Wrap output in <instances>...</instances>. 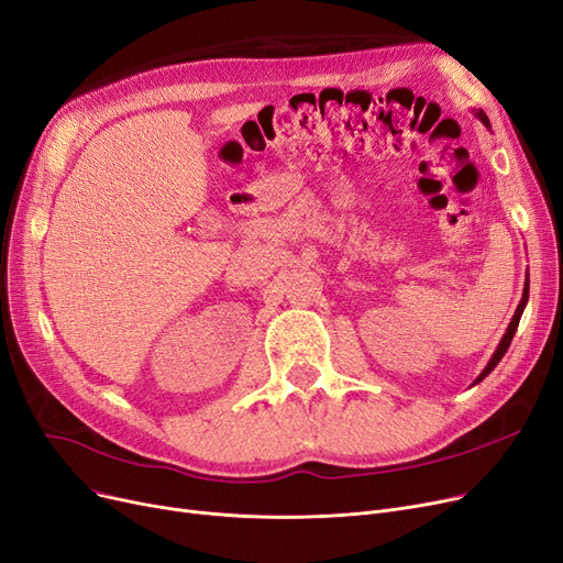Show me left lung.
Masks as SVG:
<instances>
[{"mask_svg": "<svg viewBox=\"0 0 563 563\" xmlns=\"http://www.w3.org/2000/svg\"><path fill=\"white\" fill-rule=\"evenodd\" d=\"M475 115L485 122V128H489V118H487L483 111H477ZM527 301H529V278H527V283H525V295H522V301H519V306H517V310H515V316H512V320H510V324H508V329H506V334H504L501 343H498V347H496V352H494V355H492L489 364L485 366V371L481 373V376H477V380H475V383H481L483 378H487L489 373L496 368V364L501 362V357H504L506 352H508V347H510V341H512L515 331H517V324H519V318H522V313H525V306H527Z\"/></svg>", "mask_w": 563, "mask_h": 563, "instance_id": "obj_1", "label": "left lung"}]
</instances>
